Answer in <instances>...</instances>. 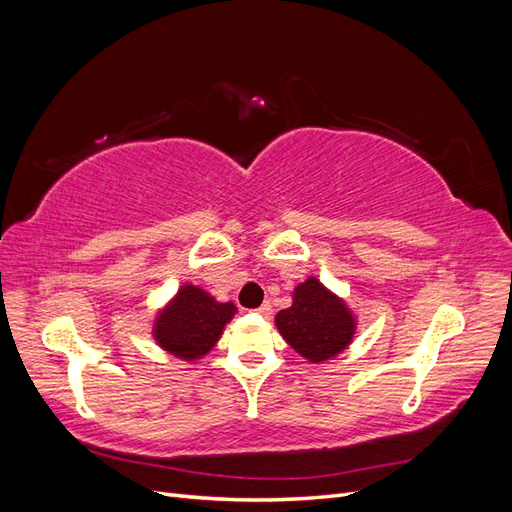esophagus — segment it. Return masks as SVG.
<instances>
[{"mask_svg": "<svg viewBox=\"0 0 512 512\" xmlns=\"http://www.w3.org/2000/svg\"><path fill=\"white\" fill-rule=\"evenodd\" d=\"M254 312H256L258 316H265V318H269V316H271V312H273V307H271V303H262L258 309H254Z\"/></svg>", "mask_w": 512, "mask_h": 512, "instance_id": "1", "label": "esophagus"}]
</instances>
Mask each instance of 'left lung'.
<instances>
[{
  "label": "left lung",
  "instance_id": "obj_1",
  "mask_svg": "<svg viewBox=\"0 0 512 512\" xmlns=\"http://www.w3.org/2000/svg\"><path fill=\"white\" fill-rule=\"evenodd\" d=\"M286 344L309 363H327L348 350L359 320L348 303L309 275L292 290V305L275 316Z\"/></svg>",
  "mask_w": 512,
  "mask_h": 512
}]
</instances>
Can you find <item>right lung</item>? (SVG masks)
Segmentation results:
<instances>
[{
    "label": "right lung",
    "instance_id": "1",
    "mask_svg": "<svg viewBox=\"0 0 512 512\" xmlns=\"http://www.w3.org/2000/svg\"><path fill=\"white\" fill-rule=\"evenodd\" d=\"M235 314V303H222L205 288L188 282L158 309L151 324V337L164 352L185 363H196L220 342L226 324Z\"/></svg>",
    "mask_w": 512,
    "mask_h": 512
}]
</instances>
